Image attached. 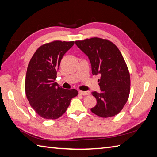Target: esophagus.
Masks as SVG:
<instances>
[{
  "mask_svg": "<svg viewBox=\"0 0 157 157\" xmlns=\"http://www.w3.org/2000/svg\"><path fill=\"white\" fill-rule=\"evenodd\" d=\"M79 94L83 95V96H86L90 94V92L87 91V92H84V91H79Z\"/></svg>",
  "mask_w": 157,
  "mask_h": 157,
  "instance_id": "34e87169",
  "label": "esophagus"
}]
</instances>
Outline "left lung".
<instances>
[{
  "label": "left lung",
  "mask_w": 157,
  "mask_h": 157,
  "mask_svg": "<svg viewBox=\"0 0 157 157\" xmlns=\"http://www.w3.org/2000/svg\"><path fill=\"white\" fill-rule=\"evenodd\" d=\"M88 56L93 75H101V92H92L96 105L91 111L101 117H111L123 109L129 98L130 75L124 59L117 46L97 37L75 41Z\"/></svg>",
  "instance_id": "1"
}]
</instances>
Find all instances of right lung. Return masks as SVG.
<instances>
[{"mask_svg": "<svg viewBox=\"0 0 157 157\" xmlns=\"http://www.w3.org/2000/svg\"><path fill=\"white\" fill-rule=\"evenodd\" d=\"M73 44L74 41L46 43L36 50L29 63L25 94L32 107L42 118L60 117L78 94L75 89H63L55 82L63 56Z\"/></svg>", "mask_w": 157, "mask_h": 157, "instance_id": "right-lung-1", "label": "right lung"}]
</instances>
